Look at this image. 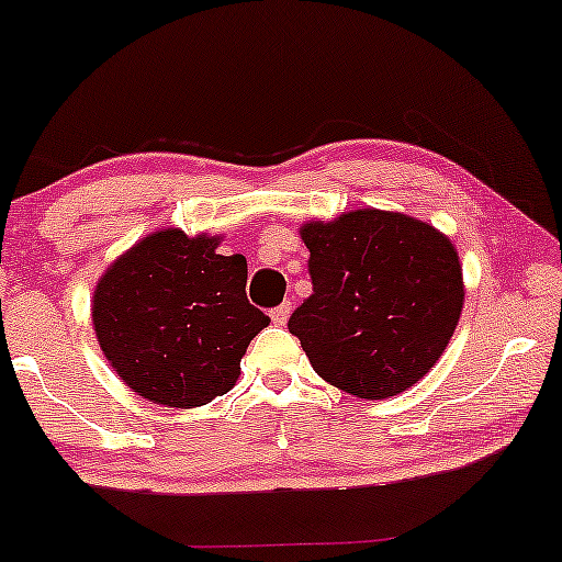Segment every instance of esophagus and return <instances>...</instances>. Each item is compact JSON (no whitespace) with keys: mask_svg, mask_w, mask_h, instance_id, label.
<instances>
[{"mask_svg":"<svg viewBox=\"0 0 562 562\" xmlns=\"http://www.w3.org/2000/svg\"><path fill=\"white\" fill-rule=\"evenodd\" d=\"M290 311H293V306H290V301H285V303H280V306L277 308H272V322L274 324H285L288 319H290Z\"/></svg>","mask_w":562,"mask_h":562,"instance_id":"esophagus-1","label":"esophagus"}]
</instances>
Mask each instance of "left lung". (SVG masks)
I'll return each mask as SVG.
<instances>
[{"label": "left lung", "instance_id": "8db88e82", "mask_svg": "<svg viewBox=\"0 0 562 562\" xmlns=\"http://www.w3.org/2000/svg\"><path fill=\"white\" fill-rule=\"evenodd\" d=\"M314 293L288 329L324 382L367 401L414 387L448 348L463 311L456 246L429 222L353 209L301 227Z\"/></svg>", "mask_w": 562, "mask_h": 562}]
</instances>
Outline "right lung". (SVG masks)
Returning <instances> with one entry per match:
<instances>
[{"mask_svg": "<svg viewBox=\"0 0 562 562\" xmlns=\"http://www.w3.org/2000/svg\"><path fill=\"white\" fill-rule=\"evenodd\" d=\"M220 235L157 229L117 256L93 288L99 348L133 392L165 408L225 395L269 324L246 299V256L216 254Z\"/></svg>", "mask_w": 562, "mask_h": 562, "instance_id": "obj_1", "label": "right lung"}]
</instances>
